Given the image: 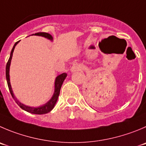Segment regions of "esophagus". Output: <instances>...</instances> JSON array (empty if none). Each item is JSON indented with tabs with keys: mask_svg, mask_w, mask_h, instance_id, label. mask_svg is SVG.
<instances>
[{
	"mask_svg": "<svg viewBox=\"0 0 146 146\" xmlns=\"http://www.w3.org/2000/svg\"><path fill=\"white\" fill-rule=\"evenodd\" d=\"M83 68H82V66L80 64H73V66L71 67L70 69V71L72 72H77V71H80L82 70Z\"/></svg>",
	"mask_w": 146,
	"mask_h": 146,
	"instance_id": "1",
	"label": "esophagus"
}]
</instances>
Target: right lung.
Listing matches in <instances>:
<instances>
[{"instance_id":"1","label":"right lung","mask_w":146,"mask_h":146,"mask_svg":"<svg viewBox=\"0 0 146 146\" xmlns=\"http://www.w3.org/2000/svg\"><path fill=\"white\" fill-rule=\"evenodd\" d=\"M32 35L35 36H39L44 37V38H46L47 39L50 40V41H53V37L51 36V34H48V33H44V32H39V33H36L35 34H32ZM19 41H17L16 44L13 46V48L11 50V55H10L9 59H8V62H7L6 64V68H5V77H6V80L7 83H8V89H9V91L11 94L12 98L14 99V100L16 101V103L18 104L19 107H20L21 109H23V110L26 111L28 112H30V113L32 114H36V115H43V114H46L48 112H49L50 111L52 110L54 108L55 104L56 103V101H57L58 98H59V93H60V90L61 87H62V84H63L65 78L66 77L67 74L66 73H63V74H61L59 75H58L57 77L55 79V82H54V92L53 96L51 97V98L50 99L49 101L46 102L44 105H41L39 107H30L27 106V105H25L24 104L21 103V102H19L16 98L15 97L14 94H13V90H12L11 85V82H10V75H9V71H10V65H11V62L12 56H13V51H14L15 46L17 45V44Z\"/></svg>"}]
</instances>
